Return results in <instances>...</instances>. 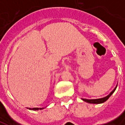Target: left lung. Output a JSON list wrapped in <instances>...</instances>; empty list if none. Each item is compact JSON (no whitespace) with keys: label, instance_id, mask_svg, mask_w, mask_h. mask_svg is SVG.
Returning a JSON list of instances; mask_svg holds the SVG:
<instances>
[{"label":"left lung","instance_id":"8db88e82","mask_svg":"<svg viewBox=\"0 0 125 125\" xmlns=\"http://www.w3.org/2000/svg\"><path fill=\"white\" fill-rule=\"evenodd\" d=\"M117 86H116V88L115 89L113 90L112 92H110V94L108 95L107 96L104 97V98H98V99H91V100H88V99H85V98H82V100H84L85 102H88V103H90V104H101V103H103V102H106L107 100L110 96L112 95V94L114 93V92L115 91L116 88Z\"/></svg>","mask_w":125,"mask_h":125}]
</instances>
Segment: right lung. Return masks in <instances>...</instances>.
<instances>
[{
	"label": "right lung",
	"instance_id": "1",
	"mask_svg": "<svg viewBox=\"0 0 125 125\" xmlns=\"http://www.w3.org/2000/svg\"><path fill=\"white\" fill-rule=\"evenodd\" d=\"M29 110H42V109H43V108H29Z\"/></svg>",
	"mask_w": 125,
	"mask_h": 125
}]
</instances>
